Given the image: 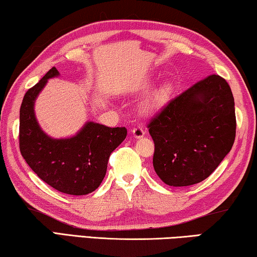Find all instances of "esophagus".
Masks as SVG:
<instances>
[{
    "label": "esophagus",
    "mask_w": 257,
    "mask_h": 257,
    "mask_svg": "<svg viewBox=\"0 0 257 257\" xmlns=\"http://www.w3.org/2000/svg\"><path fill=\"white\" fill-rule=\"evenodd\" d=\"M132 133H133L134 138H137V139H140V138L145 136L146 132H145V130H144V127H142V126H137V127L133 128Z\"/></svg>",
    "instance_id": "1"
}]
</instances>
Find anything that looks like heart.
Instances as JSON below:
<instances>
[{"instance_id":"obj_1","label":"heart","mask_w":257,"mask_h":257,"mask_svg":"<svg viewBox=\"0 0 257 257\" xmlns=\"http://www.w3.org/2000/svg\"><path fill=\"white\" fill-rule=\"evenodd\" d=\"M173 90H175V85L172 81L167 80L162 82L141 102V112L144 115H154V113L160 111L164 105L168 104L173 94Z\"/></svg>"}]
</instances>
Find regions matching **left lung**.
I'll return each instance as SVG.
<instances>
[{"label":"left lung","mask_w":257,"mask_h":257,"mask_svg":"<svg viewBox=\"0 0 257 257\" xmlns=\"http://www.w3.org/2000/svg\"><path fill=\"white\" fill-rule=\"evenodd\" d=\"M235 126L234 98L226 80L212 74L196 82L148 125L157 176L173 187L201 183L230 153Z\"/></svg>","instance_id":"1"}]
</instances>
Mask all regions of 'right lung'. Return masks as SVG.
I'll list each match as a JSON object with an SVG mask.
<instances>
[{"label": "right lung", "mask_w": 257, "mask_h": 257, "mask_svg": "<svg viewBox=\"0 0 257 257\" xmlns=\"http://www.w3.org/2000/svg\"><path fill=\"white\" fill-rule=\"evenodd\" d=\"M60 76L50 69L27 90L19 112V148L26 163L55 189L70 195H86L103 180L111 154L125 140V127L86 121L72 137L55 139L40 127L34 104L49 79Z\"/></svg>", "instance_id": "1"}]
</instances>
